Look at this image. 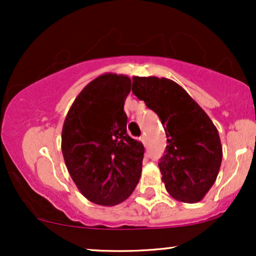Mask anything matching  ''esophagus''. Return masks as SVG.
Segmentation results:
<instances>
[{"mask_svg": "<svg viewBox=\"0 0 256 256\" xmlns=\"http://www.w3.org/2000/svg\"><path fill=\"white\" fill-rule=\"evenodd\" d=\"M140 142L143 143V144H144V146H146V134H142V136L140 137Z\"/></svg>", "mask_w": 256, "mask_h": 256, "instance_id": "esophagus-1", "label": "esophagus"}]
</instances>
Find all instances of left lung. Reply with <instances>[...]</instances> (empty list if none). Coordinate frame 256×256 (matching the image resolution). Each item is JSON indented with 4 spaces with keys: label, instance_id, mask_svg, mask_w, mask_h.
Instances as JSON below:
<instances>
[{
    "label": "left lung",
    "instance_id": "1",
    "mask_svg": "<svg viewBox=\"0 0 256 256\" xmlns=\"http://www.w3.org/2000/svg\"><path fill=\"white\" fill-rule=\"evenodd\" d=\"M132 92L158 114L165 128L167 146L158 167L167 192L186 204L201 201L218 177L222 158L213 122L170 79L134 77Z\"/></svg>",
    "mask_w": 256,
    "mask_h": 256
}]
</instances>
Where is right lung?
Wrapping results in <instances>:
<instances>
[{
    "instance_id": "1",
    "label": "right lung",
    "mask_w": 256,
    "mask_h": 256,
    "mask_svg": "<svg viewBox=\"0 0 256 256\" xmlns=\"http://www.w3.org/2000/svg\"><path fill=\"white\" fill-rule=\"evenodd\" d=\"M130 91L128 76H100L80 91L64 119V164L79 192L96 204L125 201L142 173L144 146L126 130Z\"/></svg>"
}]
</instances>
